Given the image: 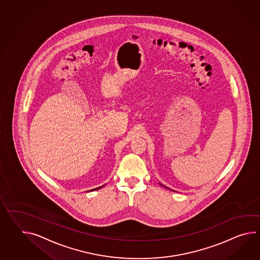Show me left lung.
<instances>
[{
	"label": "left lung",
	"instance_id": "left-lung-1",
	"mask_svg": "<svg viewBox=\"0 0 260 260\" xmlns=\"http://www.w3.org/2000/svg\"><path fill=\"white\" fill-rule=\"evenodd\" d=\"M160 185H162V186H164V185H161V184H160ZM164 187H166V188H168L167 186H164ZM168 189H169V188H168Z\"/></svg>",
	"mask_w": 260,
	"mask_h": 260
}]
</instances>
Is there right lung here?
Here are the masks:
<instances>
[{
	"label": "right lung",
	"mask_w": 260,
	"mask_h": 260,
	"mask_svg": "<svg viewBox=\"0 0 260 260\" xmlns=\"http://www.w3.org/2000/svg\"><path fill=\"white\" fill-rule=\"evenodd\" d=\"M102 187H104V185H102V186H99V187H97V188H94V189H91V190L89 191L97 190V189H100V188H102Z\"/></svg>",
	"instance_id": "right-lung-1"
}]
</instances>
